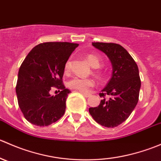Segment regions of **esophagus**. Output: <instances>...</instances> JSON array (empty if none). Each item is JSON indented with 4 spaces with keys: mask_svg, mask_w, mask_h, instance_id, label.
<instances>
[{
    "mask_svg": "<svg viewBox=\"0 0 161 161\" xmlns=\"http://www.w3.org/2000/svg\"><path fill=\"white\" fill-rule=\"evenodd\" d=\"M82 93L83 94L84 97H90V93H86V92H82Z\"/></svg>",
    "mask_w": 161,
    "mask_h": 161,
    "instance_id": "esophagus-1",
    "label": "esophagus"
}]
</instances>
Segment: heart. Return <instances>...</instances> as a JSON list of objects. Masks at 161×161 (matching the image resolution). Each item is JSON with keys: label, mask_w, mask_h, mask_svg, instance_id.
Wrapping results in <instances>:
<instances>
[{"label": "heart", "mask_w": 161, "mask_h": 161, "mask_svg": "<svg viewBox=\"0 0 161 161\" xmlns=\"http://www.w3.org/2000/svg\"><path fill=\"white\" fill-rule=\"evenodd\" d=\"M87 60H88L89 63L92 66L93 68H99L101 64V58L100 55L97 54V53H90L87 55ZM71 58H69L64 64V71L66 73L69 72L71 69ZM94 80L90 79V78H82V77H75L72 78L71 80L69 81L68 82V86L71 89V90L79 91L81 92H86L89 90L90 87L94 86Z\"/></svg>", "instance_id": "heart-1"}]
</instances>
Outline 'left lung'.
Listing matches in <instances>:
<instances>
[{
	"mask_svg": "<svg viewBox=\"0 0 161 161\" xmlns=\"http://www.w3.org/2000/svg\"><path fill=\"white\" fill-rule=\"evenodd\" d=\"M92 44L109 58L113 72L100 93L103 100L98 107L90 108L89 111L102 126L117 127L130 116L138 103L141 87L139 69L132 57L121 45L99 42Z\"/></svg>",
	"mask_w": 161,
	"mask_h": 161,
	"instance_id": "left-lung-1",
	"label": "left lung"
}]
</instances>
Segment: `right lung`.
I'll return each mask as SVG.
<instances>
[{
	"label": "right lung",
	"mask_w": 161,
	"mask_h": 161,
	"mask_svg": "<svg viewBox=\"0 0 161 161\" xmlns=\"http://www.w3.org/2000/svg\"><path fill=\"white\" fill-rule=\"evenodd\" d=\"M78 46L69 42L40 43L22 63L15 90L19 108L29 122L47 126L64 115L70 92L62 81L64 64ZM53 89L59 92L51 96Z\"/></svg>",
	"instance_id": "1"
}]
</instances>
